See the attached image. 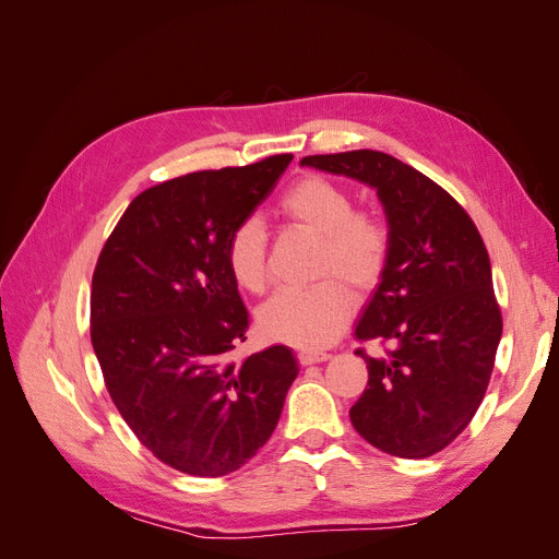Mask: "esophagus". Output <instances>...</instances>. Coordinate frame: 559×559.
I'll return each mask as SVG.
<instances>
[{
	"instance_id": "esophagus-1",
	"label": "esophagus",
	"mask_w": 559,
	"mask_h": 559,
	"mask_svg": "<svg viewBox=\"0 0 559 559\" xmlns=\"http://www.w3.org/2000/svg\"><path fill=\"white\" fill-rule=\"evenodd\" d=\"M326 359H331L329 352H317V349H302V352H298V361L302 366L319 364V361H326Z\"/></svg>"
}]
</instances>
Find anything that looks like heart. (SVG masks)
<instances>
[{"instance_id":"heart-1","label":"heart","mask_w":559,"mask_h":559,"mask_svg":"<svg viewBox=\"0 0 559 559\" xmlns=\"http://www.w3.org/2000/svg\"><path fill=\"white\" fill-rule=\"evenodd\" d=\"M345 183L324 175L294 181L277 202L286 224L319 235L314 277L308 289H284L259 310V329L270 341L294 347H324L345 329L357 308L349 292L368 294L380 284L392 259V228L384 214L354 207ZM226 265L251 294L267 286V238L259 216H245L226 238Z\"/></svg>"}]
</instances>
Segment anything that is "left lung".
<instances>
[{"label": "left lung", "mask_w": 559, "mask_h": 559, "mask_svg": "<svg viewBox=\"0 0 559 559\" xmlns=\"http://www.w3.org/2000/svg\"><path fill=\"white\" fill-rule=\"evenodd\" d=\"M302 165L378 189L392 259L354 331L368 384L349 419L370 445L425 460L448 448L487 392L503 329L485 242L443 186L382 151L306 156Z\"/></svg>", "instance_id": "obj_1"}]
</instances>
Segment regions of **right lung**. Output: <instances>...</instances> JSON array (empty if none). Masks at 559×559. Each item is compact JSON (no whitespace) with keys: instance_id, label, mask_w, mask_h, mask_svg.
<instances>
[{"instance_id":"obj_1","label":"right lung","mask_w":559,"mask_h":559,"mask_svg":"<svg viewBox=\"0 0 559 559\" xmlns=\"http://www.w3.org/2000/svg\"><path fill=\"white\" fill-rule=\"evenodd\" d=\"M292 154L151 186L93 273L91 341L114 405L156 460L198 478L247 464L298 376L289 347L242 359L249 312L226 265L230 228L275 189Z\"/></svg>"}]
</instances>
